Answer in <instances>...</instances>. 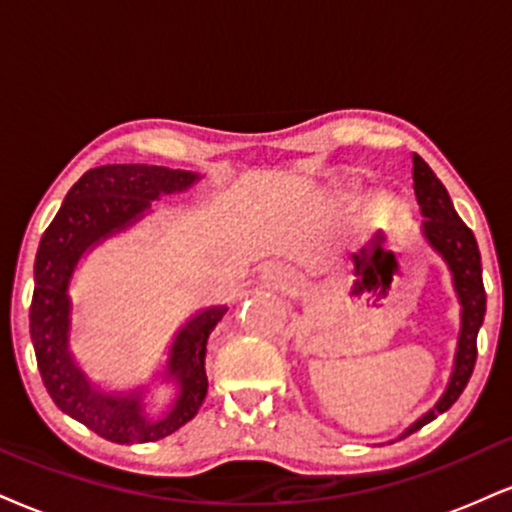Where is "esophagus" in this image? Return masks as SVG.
Masks as SVG:
<instances>
[{"label":"esophagus","mask_w":512,"mask_h":512,"mask_svg":"<svg viewBox=\"0 0 512 512\" xmlns=\"http://www.w3.org/2000/svg\"><path fill=\"white\" fill-rule=\"evenodd\" d=\"M264 279L276 283V286L286 288V286H291V283H293V274L288 272V269H283V267H267V269H264Z\"/></svg>","instance_id":"esophagus-1"}]
</instances>
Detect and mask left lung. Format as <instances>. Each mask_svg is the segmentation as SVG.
<instances>
[{"label":"left lung","instance_id":"obj_1","mask_svg":"<svg viewBox=\"0 0 512 512\" xmlns=\"http://www.w3.org/2000/svg\"><path fill=\"white\" fill-rule=\"evenodd\" d=\"M412 181H415L417 205L422 209V233L427 243L439 252L453 276V288L460 300V336L455 350L453 374L443 396L429 412H424L417 422H412L400 439L415 434L424 424L436 420V415L446 412L460 393L465 391L477 362V334L486 315V293L482 281V255H479L474 233L455 212L451 197L436 174L429 169L420 155L412 157Z\"/></svg>","mask_w":512,"mask_h":512}]
</instances>
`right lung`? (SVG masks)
I'll return each mask as SVG.
<instances>
[{
	"instance_id": "1",
	"label": "right lung",
	"mask_w": 512,
	"mask_h": 512,
	"mask_svg": "<svg viewBox=\"0 0 512 512\" xmlns=\"http://www.w3.org/2000/svg\"><path fill=\"white\" fill-rule=\"evenodd\" d=\"M197 181L200 176L193 171L166 166H97L73 183L57 217L42 233L30 303V338L42 384L61 412L107 441H159L193 420L207 396V338L226 315V307H207L181 326L164 369L166 377L176 381L178 396L159 420H147L143 389L131 393L97 389L73 360L69 283L80 257L90 248L143 219L150 212V202L183 193Z\"/></svg>"
}]
</instances>
